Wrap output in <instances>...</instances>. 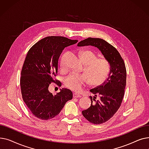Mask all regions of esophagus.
<instances>
[{
	"instance_id": "1",
	"label": "esophagus",
	"mask_w": 149,
	"mask_h": 149,
	"mask_svg": "<svg viewBox=\"0 0 149 149\" xmlns=\"http://www.w3.org/2000/svg\"><path fill=\"white\" fill-rule=\"evenodd\" d=\"M73 97H74V98H80V97H81V95H80L79 93H78L75 92V93H74Z\"/></svg>"
}]
</instances>
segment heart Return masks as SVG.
<instances>
[{"label": "heart", "instance_id": "1", "mask_svg": "<svg viewBox=\"0 0 149 149\" xmlns=\"http://www.w3.org/2000/svg\"><path fill=\"white\" fill-rule=\"evenodd\" d=\"M80 58L85 65L83 70L85 74H70L64 81L67 88L79 91L88 83L92 86H98L107 80L111 71V66L108 60L97 58V55L89 50L80 52Z\"/></svg>", "mask_w": 149, "mask_h": 149}]
</instances>
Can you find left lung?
Segmentation results:
<instances>
[{"instance_id": "1", "label": "left lung", "mask_w": 149, "mask_h": 149, "mask_svg": "<svg viewBox=\"0 0 149 149\" xmlns=\"http://www.w3.org/2000/svg\"><path fill=\"white\" fill-rule=\"evenodd\" d=\"M89 45L97 47L111 66L107 80L90 90L95 96L93 98L90 97V107L82 111L84 118L90 123L100 124L111 119L121 104L126 85V69L118 51L103 39L89 37L77 45L78 46ZM97 96L100 98L96 100Z\"/></svg>"}]
</instances>
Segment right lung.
Segmentation results:
<instances>
[{"label":"right lung","instance_id":"add662e5","mask_svg":"<svg viewBox=\"0 0 149 149\" xmlns=\"http://www.w3.org/2000/svg\"><path fill=\"white\" fill-rule=\"evenodd\" d=\"M77 40L60 36H49L39 40L28 51L21 71L20 88L22 98L31 112L37 118L48 120L57 116L68 101L72 99V92L63 88L56 95L49 91L57 74L58 61L65 48Z\"/></svg>","mask_w":149,"mask_h":149}]
</instances>
